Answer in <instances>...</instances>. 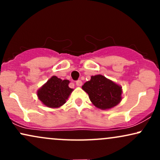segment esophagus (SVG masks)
Masks as SVG:
<instances>
[{
	"instance_id": "34e87169",
	"label": "esophagus",
	"mask_w": 160,
	"mask_h": 160,
	"mask_svg": "<svg viewBox=\"0 0 160 160\" xmlns=\"http://www.w3.org/2000/svg\"><path fill=\"white\" fill-rule=\"evenodd\" d=\"M82 84V82L81 81V80H77V81H76V85H77V86H81Z\"/></svg>"
}]
</instances>
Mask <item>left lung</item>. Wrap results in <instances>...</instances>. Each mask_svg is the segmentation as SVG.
I'll return each instance as SVG.
<instances>
[{
    "mask_svg": "<svg viewBox=\"0 0 160 160\" xmlns=\"http://www.w3.org/2000/svg\"><path fill=\"white\" fill-rule=\"evenodd\" d=\"M82 89L89 95L91 102L97 108L108 110L116 107L122 100V86L102 74L91 77Z\"/></svg>",
    "mask_w": 160,
    "mask_h": 160,
    "instance_id": "1",
    "label": "left lung"
}]
</instances>
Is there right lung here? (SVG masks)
Listing matches in <instances>:
<instances>
[{
    "mask_svg": "<svg viewBox=\"0 0 160 160\" xmlns=\"http://www.w3.org/2000/svg\"><path fill=\"white\" fill-rule=\"evenodd\" d=\"M68 80L52 76L37 92L42 104L50 108H58L63 105L74 89L68 86Z\"/></svg>",
    "mask_w": 160,
    "mask_h": 160,
    "instance_id": "1",
    "label": "right lung"
}]
</instances>
